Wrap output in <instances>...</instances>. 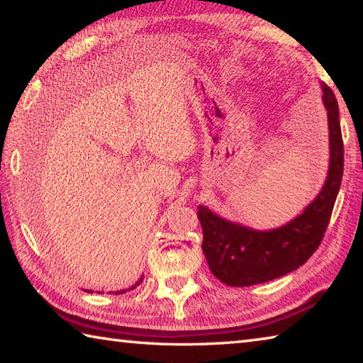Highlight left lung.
Returning a JSON list of instances; mask_svg holds the SVG:
<instances>
[{"label": "left lung", "instance_id": "left-lung-1", "mask_svg": "<svg viewBox=\"0 0 363 363\" xmlns=\"http://www.w3.org/2000/svg\"><path fill=\"white\" fill-rule=\"evenodd\" d=\"M320 88L328 115L330 164L322 190L303 213L277 229L256 230L199 206L201 248L213 275L225 285L250 286L290 274L303 266L322 242L341 187L344 149L336 97L325 83Z\"/></svg>", "mask_w": 363, "mask_h": 363}]
</instances>
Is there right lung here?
<instances>
[{
	"mask_svg": "<svg viewBox=\"0 0 363 363\" xmlns=\"http://www.w3.org/2000/svg\"><path fill=\"white\" fill-rule=\"evenodd\" d=\"M144 280V275H143V277H140L138 281H136V284H134L131 288H128V290H120V291H115V294H121V293H126V291H131V290H134V288H136L138 285H140V281H143ZM89 291V290H88ZM89 293H93V291H89Z\"/></svg>",
	"mask_w": 363,
	"mask_h": 363,
	"instance_id": "add662e5",
	"label": "right lung"
}]
</instances>
